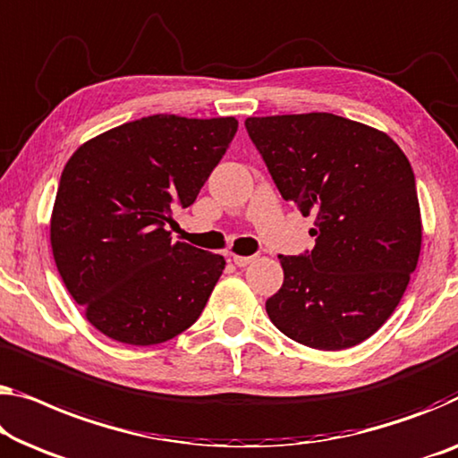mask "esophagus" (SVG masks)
<instances>
[{"label":"esophagus","mask_w":458,"mask_h":458,"mask_svg":"<svg viewBox=\"0 0 458 458\" xmlns=\"http://www.w3.org/2000/svg\"><path fill=\"white\" fill-rule=\"evenodd\" d=\"M255 255H249V257H242V255H232V261H234L236 267H247L252 261H255Z\"/></svg>","instance_id":"1"}]
</instances>
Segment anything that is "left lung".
<instances>
[{"instance_id": "1", "label": "left lung", "mask_w": 458, "mask_h": 458, "mask_svg": "<svg viewBox=\"0 0 458 458\" xmlns=\"http://www.w3.org/2000/svg\"><path fill=\"white\" fill-rule=\"evenodd\" d=\"M244 125L284 199L315 216V249L279 255L284 284L265 302L271 323L315 350L361 344L393 315L418 267L411 164L386 133L331 113Z\"/></svg>"}]
</instances>
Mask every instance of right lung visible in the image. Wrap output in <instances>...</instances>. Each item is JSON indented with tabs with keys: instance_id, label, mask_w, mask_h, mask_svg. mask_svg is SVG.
<instances>
[{
	"instance_id": "obj_1",
	"label": "right lung",
	"mask_w": 458,
	"mask_h": 458,
	"mask_svg": "<svg viewBox=\"0 0 458 458\" xmlns=\"http://www.w3.org/2000/svg\"><path fill=\"white\" fill-rule=\"evenodd\" d=\"M238 129L234 117L152 114L80 146L51 214V249L67 292L102 335L156 345L189 329L224 271L222 255L173 242V208H189Z\"/></svg>"
}]
</instances>
